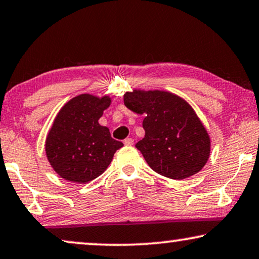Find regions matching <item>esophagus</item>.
<instances>
[{
    "instance_id": "34e87169",
    "label": "esophagus",
    "mask_w": 259,
    "mask_h": 259,
    "mask_svg": "<svg viewBox=\"0 0 259 259\" xmlns=\"http://www.w3.org/2000/svg\"><path fill=\"white\" fill-rule=\"evenodd\" d=\"M124 144H125V146H127V147L133 146L134 140L133 139H125V140H124Z\"/></svg>"
}]
</instances>
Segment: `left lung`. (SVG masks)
<instances>
[{
    "mask_svg": "<svg viewBox=\"0 0 259 259\" xmlns=\"http://www.w3.org/2000/svg\"><path fill=\"white\" fill-rule=\"evenodd\" d=\"M124 104L144 115L146 135L136 143L149 167L162 177L184 180L199 173L211 154V137L194 109L163 90L124 94Z\"/></svg>",
    "mask_w": 259,
    "mask_h": 259,
    "instance_id": "1",
    "label": "left lung"
}]
</instances>
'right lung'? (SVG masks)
Returning <instances> with one entry per match:
<instances>
[{
  "label": "right lung",
  "mask_w": 259,
  "mask_h": 259,
  "mask_svg": "<svg viewBox=\"0 0 259 259\" xmlns=\"http://www.w3.org/2000/svg\"><path fill=\"white\" fill-rule=\"evenodd\" d=\"M111 104L109 96L82 94L72 98L55 116L45 142L53 170L67 181L86 184L102 175L123 143L99 124Z\"/></svg>",
  "instance_id": "add662e5"
}]
</instances>
